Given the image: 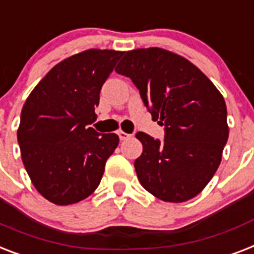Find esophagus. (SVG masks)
Wrapping results in <instances>:
<instances>
[{
	"mask_svg": "<svg viewBox=\"0 0 254 254\" xmlns=\"http://www.w3.org/2000/svg\"><path fill=\"white\" fill-rule=\"evenodd\" d=\"M117 134H119V137H120L121 141H125V139H127V138L131 137V134H127L123 130H119L117 131Z\"/></svg>",
	"mask_w": 254,
	"mask_h": 254,
	"instance_id": "1",
	"label": "esophagus"
}]
</instances>
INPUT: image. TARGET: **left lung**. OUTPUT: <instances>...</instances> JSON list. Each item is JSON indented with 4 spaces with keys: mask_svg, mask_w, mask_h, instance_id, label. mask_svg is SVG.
<instances>
[{
    "mask_svg": "<svg viewBox=\"0 0 254 254\" xmlns=\"http://www.w3.org/2000/svg\"><path fill=\"white\" fill-rule=\"evenodd\" d=\"M139 90L164 139L138 131L143 151L134 162L146 190L166 202H185L209 184L228 139L227 107L218 88L183 56L162 48L127 51L115 69Z\"/></svg>",
    "mask_w": 254,
    "mask_h": 254,
    "instance_id": "8db88e82",
    "label": "left lung"
}]
</instances>
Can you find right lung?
<instances>
[{"label":"right lung","mask_w":254,"mask_h":254,"mask_svg":"<svg viewBox=\"0 0 254 254\" xmlns=\"http://www.w3.org/2000/svg\"><path fill=\"white\" fill-rule=\"evenodd\" d=\"M124 52L87 49L49 70L24 103L18 143L36 190L55 205L77 203L100 184L106 162L119 145L115 133L100 134L96 120L100 90Z\"/></svg>","instance_id":"add662e5"}]
</instances>
